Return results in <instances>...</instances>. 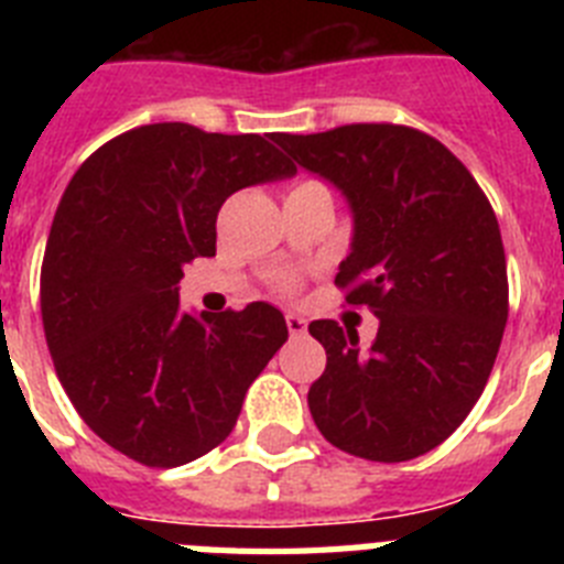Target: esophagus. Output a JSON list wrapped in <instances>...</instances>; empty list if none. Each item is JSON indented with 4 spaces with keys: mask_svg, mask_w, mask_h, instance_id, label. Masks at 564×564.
I'll use <instances>...</instances> for the list:
<instances>
[{
    "mask_svg": "<svg viewBox=\"0 0 564 564\" xmlns=\"http://www.w3.org/2000/svg\"><path fill=\"white\" fill-rule=\"evenodd\" d=\"M285 325H288V330H291V336H305V330H307V322L299 316V313H288Z\"/></svg>",
    "mask_w": 564,
    "mask_h": 564,
    "instance_id": "esophagus-1",
    "label": "esophagus"
}]
</instances>
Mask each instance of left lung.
Returning a JSON list of instances; mask_svg holds the SVG:
<instances>
[{
    "mask_svg": "<svg viewBox=\"0 0 564 564\" xmlns=\"http://www.w3.org/2000/svg\"><path fill=\"white\" fill-rule=\"evenodd\" d=\"M352 212L336 285L378 316V336L311 322L327 367L307 392L318 432L347 455L401 463L441 446L482 395L508 318L495 208L432 134L398 123H347L271 134Z\"/></svg>",
    "mask_w": 564,
    "mask_h": 564,
    "instance_id": "left-lung-1",
    "label": "left lung"
}]
</instances>
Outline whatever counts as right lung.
<instances>
[{
    "instance_id": "add662e5",
    "label": "right lung",
    "mask_w": 564,
    "mask_h": 564,
    "mask_svg": "<svg viewBox=\"0 0 564 564\" xmlns=\"http://www.w3.org/2000/svg\"><path fill=\"white\" fill-rule=\"evenodd\" d=\"M296 172L262 134L192 123L129 129L78 166L42 262V322L56 376L104 443L152 468L220 446L242 398L285 344V316L181 311L183 268L217 251L234 192Z\"/></svg>"
}]
</instances>
